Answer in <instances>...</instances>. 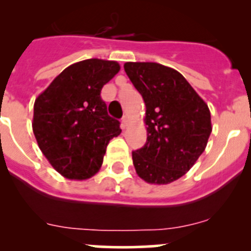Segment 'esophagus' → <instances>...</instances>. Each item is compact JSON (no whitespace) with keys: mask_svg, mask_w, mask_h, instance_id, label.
Returning a JSON list of instances; mask_svg holds the SVG:
<instances>
[{"mask_svg":"<svg viewBox=\"0 0 251 251\" xmlns=\"http://www.w3.org/2000/svg\"><path fill=\"white\" fill-rule=\"evenodd\" d=\"M128 121H130V118H128V115H124L123 116V119H121V123H123V126H124V128L126 127V126L128 125Z\"/></svg>","mask_w":251,"mask_h":251,"instance_id":"1","label":"esophagus"}]
</instances>
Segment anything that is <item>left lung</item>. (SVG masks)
Segmentation results:
<instances>
[{"mask_svg":"<svg viewBox=\"0 0 251 251\" xmlns=\"http://www.w3.org/2000/svg\"><path fill=\"white\" fill-rule=\"evenodd\" d=\"M124 69L146 103L147 142L132 151L136 173L148 183L176 181L206 147L212 130L209 108L175 69L132 62Z\"/></svg>","mask_w":251,"mask_h":251,"instance_id":"1","label":"left lung"}]
</instances>
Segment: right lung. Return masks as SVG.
Segmentation results:
<instances>
[{"label": "right lung", "mask_w": 251, "mask_h": 251, "mask_svg": "<svg viewBox=\"0 0 251 251\" xmlns=\"http://www.w3.org/2000/svg\"><path fill=\"white\" fill-rule=\"evenodd\" d=\"M113 60L86 59L63 70L36 98L32 131L50 165L70 179L93 176L120 121L108 115L102 87L118 74Z\"/></svg>", "instance_id": "add662e5"}]
</instances>
